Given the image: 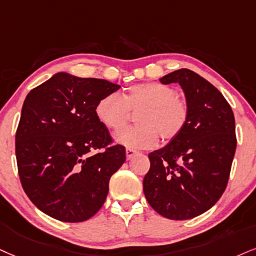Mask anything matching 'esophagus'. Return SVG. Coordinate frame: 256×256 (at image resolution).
<instances>
[{
  "label": "esophagus",
  "mask_w": 256,
  "mask_h": 256,
  "mask_svg": "<svg viewBox=\"0 0 256 256\" xmlns=\"http://www.w3.org/2000/svg\"><path fill=\"white\" fill-rule=\"evenodd\" d=\"M134 154H136V150H132V148H127V150H126V156H127L128 160L132 159Z\"/></svg>",
  "instance_id": "esophagus-1"
}]
</instances>
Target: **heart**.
I'll return each mask as SVG.
<instances>
[{"label":"heart","instance_id":"b5f03b06","mask_svg":"<svg viewBox=\"0 0 256 256\" xmlns=\"http://www.w3.org/2000/svg\"><path fill=\"white\" fill-rule=\"evenodd\" d=\"M129 110L138 112V127L124 128L114 135V140L127 148L148 150L164 140H171L182 132L188 121V106L178 98L176 91L160 83L133 85L123 92L106 94L96 104L97 118L106 128L118 130L127 122Z\"/></svg>","mask_w":256,"mask_h":256}]
</instances>
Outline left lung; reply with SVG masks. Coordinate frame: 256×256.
<instances>
[{"label":"left lung","instance_id":"1","mask_svg":"<svg viewBox=\"0 0 256 256\" xmlns=\"http://www.w3.org/2000/svg\"><path fill=\"white\" fill-rule=\"evenodd\" d=\"M160 82L180 85L188 116L180 133L148 156L144 194L162 216L190 220L212 208L226 190L236 150L235 118L223 94L188 68Z\"/></svg>","mask_w":256,"mask_h":256}]
</instances>
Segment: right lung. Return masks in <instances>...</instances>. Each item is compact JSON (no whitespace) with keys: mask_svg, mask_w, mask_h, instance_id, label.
<instances>
[{"mask_svg":"<svg viewBox=\"0 0 256 256\" xmlns=\"http://www.w3.org/2000/svg\"><path fill=\"white\" fill-rule=\"evenodd\" d=\"M120 85L58 72L22 106L15 136L18 176L38 209L62 222H83L106 202L112 176L126 162L97 118L96 104ZM106 150L92 154L94 149Z\"/></svg>","mask_w":256,"mask_h":256,"instance_id":"add662e5","label":"right lung"}]
</instances>
